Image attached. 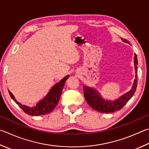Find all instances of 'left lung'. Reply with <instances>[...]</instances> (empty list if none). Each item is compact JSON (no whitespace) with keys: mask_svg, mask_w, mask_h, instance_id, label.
Segmentation results:
<instances>
[{"mask_svg":"<svg viewBox=\"0 0 149 149\" xmlns=\"http://www.w3.org/2000/svg\"><path fill=\"white\" fill-rule=\"evenodd\" d=\"M121 40L124 43H128L130 44V42L126 39L121 38ZM134 68L135 73H136V77H135L134 81L130 90L127 93L123 94L119 98L116 99L114 101L107 100L103 98L101 94L98 93V91L96 88L90 87L87 86H83L84 96L86 102L88 104L96 111H98L101 113H113L116 111L120 110L121 108L124 107L127 102L129 101L134 94L136 91L137 85V55H134Z\"/></svg>","mask_w":149,"mask_h":149,"instance_id":"1","label":"left lung"}]
</instances>
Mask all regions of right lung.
Segmentation results:
<instances>
[{
    "mask_svg": "<svg viewBox=\"0 0 149 149\" xmlns=\"http://www.w3.org/2000/svg\"><path fill=\"white\" fill-rule=\"evenodd\" d=\"M69 75H66L60 81L56 83L52 88H51L47 94L44 98L41 100L38 104L33 107H29L26 105L21 104V103L17 102L15 98V96L13 94L8 91L10 96L13 99L16 104L23 110L26 114L32 116H39L42 115H45L50 113L55 109L56 105H57L61 98V95L64 88V84L68 78Z\"/></svg>",
    "mask_w": 149,
    "mask_h": 149,
    "instance_id": "add662e5",
    "label": "right lung"
}]
</instances>
